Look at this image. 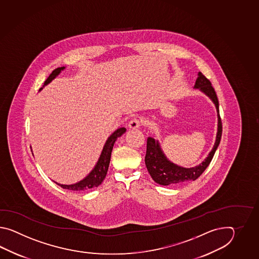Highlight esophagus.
<instances>
[{
	"label": "esophagus",
	"instance_id": "esophagus-1",
	"mask_svg": "<svg viewBox=\"0 0 259 259\" xmlns=\"http://www.w3.org/2000/svg\"><path fill=\"white\" fill-rule=\"evenodd\" d=\"M142 124H143V121L140 118L134 117L128 123V127L130 128H138L142 126Z\"/></svg>",
	"mask_w": 259,
	"mask_h": 259
}]
</instances>
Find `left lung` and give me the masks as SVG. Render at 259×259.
Segmentation results:
<instances>
[{"label":"left lung","mask_w":259,"mask_h":259,"mask_svg":"<svg viewBox=\"0 0 259 259\" xmlns=\"http://www.w3.org/2000/svg\"><path fill=\"white\" fill-rule=\"evenodd\" d=\"M194 88L199 89L201 92L206 94L215 104L218 112V132L214 147L211 150L208 156L200 165L194 167L185 168L180 165H175L174 163L167 159L163 151L161 150L158 141H155L154 138L149 137L147 139L145 165L152 179L160 185L166 186L182 182L195 181L209 165L210 162L215 154V150L220 145L222 135V123L220 116L219 100L215 90L212 87L209 79L206 78L201 72L198 73V77L195 81Z\"/></svg>","instance_id":"1"}]
</instances>
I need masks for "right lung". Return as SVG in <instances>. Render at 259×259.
<instances>
[{
	"instance_id": "obj_1",
	"label": "right lung",
	"mask_w": 259,
	"mask_h": 259,
	"mask_svg": "<svg viewBox=\"0 0 259 259\" xmlns=\"http://www.w3.org/2000/svg\"><path fill=\"white\" fill-rule=\"evenodd\" d=\"M63 69H65V66L58 67V68H56L54 71L52 72L49 77H47V79L45 80L44 86L51 82ZM125 132H126L125 127H119L111 135L110 137L107 139L105 146H104V149L102 151V154L100 155V158L98 162H97V164L95 165L94 169L91 171V173L89 174L88 176L86 177L85 179H83L82 181L77 182L75 184H71V185L59 184V183L55 182V183L63 189H67V190L76 191V192H84V191H89V190L98 187L100 184L103 182V181L105 180V176L107 174L113 146L116 143L117 138L120 137L122 134L125 133Z\"/></svg>"
}]
</instances>
